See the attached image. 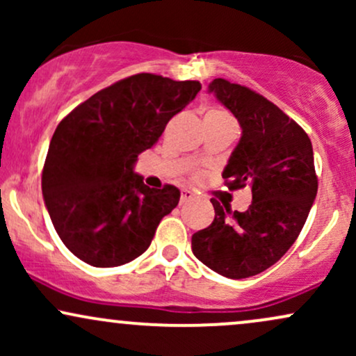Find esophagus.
Returning a JSON list of instances; mask_svg holds the SVG:
<instances>
[{
    "label": "esophagus",
    "instance_id": "obj_1",
    "mask_svg": "<svg viewBox=\"0 0 356 356\" xmlns=\"http://www.w3.org/2000/svg\"><path fill=\"white\" fill-rule=\"evenodd\" d=\"M192 199H194V194H192L191 191L184 189V191L181 192V204H186V202H189V201H192Z\"/></svg>",
    "mask_w": 356,
    "mask_h": 356
}]
</instances>
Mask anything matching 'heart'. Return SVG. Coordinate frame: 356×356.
<instances>
[{
  "instance_id": "b5f03b06",
  "label": "heart",
  "mask_w": 356,
  "mask_h": 356,
  "mask_svg": "<svg viewBox=\"0 0 356 356\" xmlns=\"http://www.w3.org/2000/svg\"><path fill=\"white\" fill-rule=\"evenodd\" d=\"M207 115H212V117H218V118H229L226 115L224 112H219V110H212V112L207 113Z\"/></svg>"
}]
</instances>
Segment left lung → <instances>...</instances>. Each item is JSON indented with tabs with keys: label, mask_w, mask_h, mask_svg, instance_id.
Instances as JSON below:
<instances>
[{
	"label": "left lung",
	"mask_w": 356,
	"mask_h": 356,
	"mask_svg": "<svg viewBox=\"0 0 356 356\" xmlns=\"http://www.w3.org/2000/svg\"><path fill=\"white\" fill-rule=\"evenodd\" d=\"M207 92L238 118L241 138L222 177L231 191L249 187L248 211H231L211 199L216 216L192 236L201 263L231 280L263 273L293 246L318 191L313 147L306 132L273 102L224 79Z\"/></svg>",
	"instance_id": "8db88e82"
}]
</instances>
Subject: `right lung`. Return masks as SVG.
<instances>
[{
  "instance_id": "add662e5",
  "label": "right lung",
  "mask_w": 356,
  "mask_h": 356,
  "mask_svg": "<svg viewBox=\"0 0 356 356\" xmlns=\"http://www.w3.org/2000/svg\"><path fill=\"white\" fill-rule=\"evenodd\" d=\"M199 90V81L138 73L97 92L56 127L43 199L56 234L83 263L115 268L134 261L177 206V187L150 189L134 167Z\"/></svg>"
}]
</instances>
